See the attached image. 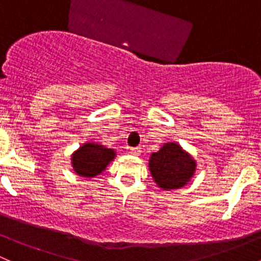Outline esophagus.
Wrapping results in <instances>:
<instances>
[{
    "label": "esophagus",
    "instance_id": "obj_1",
    "mask_svg": "<svg viewBox=\"0 0 261 261\" xmlns=\"http://www.w3.org/2000/svg\"><path fill=\"white\" fill-rule=\"evenodd\" d=\"M130 152L133 155H140V152H141V147H131L130 149Z\"/></svg>",
    "mask_w": 261,
    "mask_h": 261
}]
</instances>
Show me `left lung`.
<instances>
[{
    "label": "left lung",
    "mask_w": 261,
    "mask_h": 261,
    "mask_svg": "<svg viewBox=\"0 0 261 261\" xmlns=\"http://www.w3.org/2000/svg\"><path fill=\"white\" fill-rule=\"evenodd\" d=\"M196 160L177 143H165L159 151L152 152L149 169L152 179L165 191L186 186L196 172Z\"/></svg>",
    "instance_id": "8db88e82"
}]
</instances>
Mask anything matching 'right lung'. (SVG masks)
Instances as JSON below:
<instances>
[{
    "instance_id": "1",
    "label": "right lung",
    "mask_w": 261,
    "mask_h": 261,
    "mask_svg": "<svg viewBox=\"0 0 261 261\" xmlns=\"http://www.w3.org/2000/svg\"><path fill=\"white\" fill-rule=\"evenodd\" d=\"M115 155L114 149H107L101 144L86 143L73 152V170L80 177L93 178L106 169L107 165L115 159Z\"/></svg>"
}]
</instances>
